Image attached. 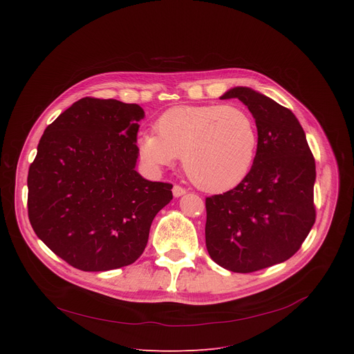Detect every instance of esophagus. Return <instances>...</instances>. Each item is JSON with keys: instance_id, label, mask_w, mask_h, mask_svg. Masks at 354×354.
<instances>
[{"instance_id": "esophagus-1", "label": "esophagus", "mask_w": 354, "mask_h": 354, "mask_svg": "<svg viewBox=\"0 0 354 354\" xmlns=\"http://www.w3.org/2000/svg\"><path fill=\"white\" fill-rule=\"evenodd\" d=\"M172 193H174L175 197H179V196L185 194L186 190H185V187H182V186H179V185H175V186L172 187Z\"/></svg>"}]
</instances>
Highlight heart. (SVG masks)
I'll use <instances>...</instances> for the list:
<instances>
[{"instance_id": "obj_1", "label": "heart", "mask_w": 354, "mask_h": 354, "mask_svg": "<svg viewBox=\"0 0 354 354\" xmlns=\"http://www.w3.org/2000/svg\"><path fill=\"white\" fill-rule=\"evenodd\" d=\"M258 144L252 116L238 106H179L157 122V134L138 140L142 160L154 168L182 158L183 169L198 189L220 193L249 174Z\"/></svg>"}]
</instances>
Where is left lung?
Wrapping results in <instances>:
<instances>
[{"label":"left lung","instance_id":"8db88e82","mask_svg":"<svg viewBox=\"0 0 354 354\" xmlns=\"http://www.w3.org/2000/svg\"><path fill=\"white\" fill-rule=\"evenodd\" d=\"M258 127L249 174L234 189L206 197V248L210 258L235 273H252L290 259L310 234L315 160L294 113L270 97L236 86Z\"/></svg>","mask_w":354,"mask_h":354}]
</instances>
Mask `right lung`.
Listing matches in <instances>:
<instances>
[{"instance_id": "add662e5", "label": "right lung", "mask_w": 354, "mask_h": 354, "mask_svg": "<svg viewBox=\"0 0 354 354\" xmlns=\"http://www.w3.org/2000/svg\"><path fill=\"white\" fill-rule=\"evenodd\" d=\"M144 111L116 99L82 97L48 124L28 174V216L57 257L84 272L134 263L172 185L134 169Z\"/></svg>"}]
</instances>
